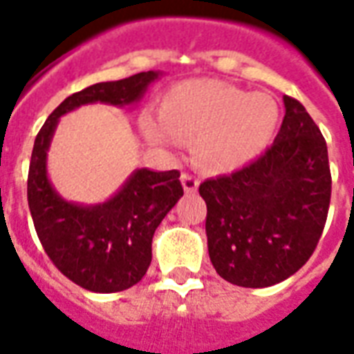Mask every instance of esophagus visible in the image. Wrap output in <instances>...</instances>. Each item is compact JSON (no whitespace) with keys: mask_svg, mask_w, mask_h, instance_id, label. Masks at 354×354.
Instances as JSON below:
<instances>
[{"mask_svg":"<svg viewBox=\"0 0 354 354\" xmlns=\"http://www.w3.org/2000/svg\"><path fill=\"white\" fill-rule=\"evenodd\" d=\"M180 183H183V188H185V192L187 194H196L198 192V185L199 180L190 174H183L180 175Z\"/></svg>","mask_w":354,"mask_h":354,"instance_id":"1","label":"esophagus"}]
</instances>
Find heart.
Returning a JSON list of instances; mask_svg holds the SVG:
<instances>
[{"mask_svg": "<svg viewBox=\"0 0 354 354\" xmlns=\"http://www.w3.org/2000/svg\"><path fill=\"white\" fill-rule=\"evenodd\" d=\"M143 136L164 147L194 142V158L211 174L254 162L274 140L280 108L267 93H246L220 80H187L164 93L160 117L143 115Z\"/></svg>", "mask_w": 354, "mask_h": 354, "instance_id": "obj_1", "label": "heart"}]
</instances>
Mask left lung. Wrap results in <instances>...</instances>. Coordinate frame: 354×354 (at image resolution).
Segmentation results:
<instances>
[{
	"label": "left lung",
	"mask_w": 354,
	"mask_h": 354,
	"mask_svg": "<svg viewBox=\"0 0 354 354\" xmlns=\"http://www.w3.org/2000/svg\"><path fill=\"white\" fill-rule=\"evenodd\" d=\"M274 143L250 166L199 185L216 272L241 288H268L310 259L330 205L326 142L299 100L283 97Z\"/></svg>",
	"instance_id": "obj_1"
}]
</instances>
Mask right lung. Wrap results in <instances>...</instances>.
<instances>
[{
  "mask_svg": "<svg viewBox=\"0 0 354 354\" xmlns=\"http://www.w3.org/2000/svg\"><path fill=\"white\" fill-rule=\"evenodd\" d=\"M160 71L100 82L66 97L35 138L28 175V201L42 248L61 272L95 293H117L136 286L151 265L156 227L183 196L179 171L138 167L110 199L97 205L66 201L48 179V149L59 117L80 106L140 102Z\"/></svg>",
  "mask_w": 354,
  "mask_h": 354,
  "instance_id": "add662e5",
  "label": "right lung"
}]
</instances>
